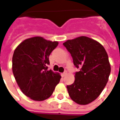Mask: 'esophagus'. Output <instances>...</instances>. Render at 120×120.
<instances>
[{"label":"esophagus","mask_w":120,"mask_h":120,"mask_svg":"<svg viewBox=\"0 0 120 120\" xmlns=\"http://www.w3.org/2000/svg\"><path fill=\"white\" fill-rule=\"evenodd\" d=\"M67 72H64V73H62V77H65L66 75H67Z\"/></svg>","instance_id":"esophagus-1"}]
</instances>
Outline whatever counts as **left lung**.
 <instances>
[{"mask_svg": "<svg viewBox=\"0 0 120 120\" xmlns=\"http://www.w3.org/2000/svg\"><path fill=\"white\" fill-rule=\"evenodd\" d=\"M80 70L75 82L67 86L71 99L79 105H87L96 100L108 81L111 67L105 49L98 41L81 36L63 43Z\"/></svg>", "mask_w": 120, "mask_h": 120, "instance_id": "obj_1", "label": "left lung"}]
</instances>
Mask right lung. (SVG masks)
Instances as JSON below:
<instances>
[{"instance_id": "obj_1", "label": "right lung", "mask_w": 120, "mask_h": 120, "mask_svg": "<svg viewBox=\"0 0 120 120\" xmlns=\"http://www.w3.org/2000/svg\"><path fill=\"white\" fill-rule=\"evenodd\" d=\"M58 44L41 37L27 38L15 49L12 71L23 93L35 101H43L52 95L61 76L48 70L49 55Z\"/></svg>"}]
</instances>
